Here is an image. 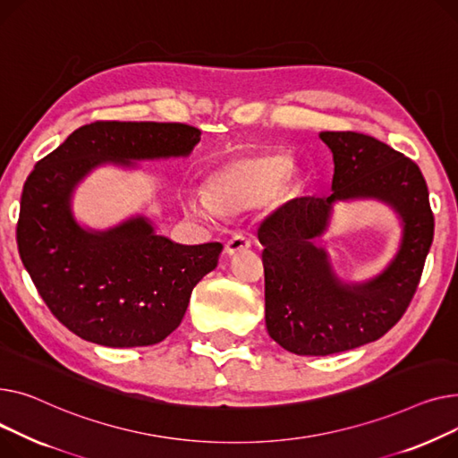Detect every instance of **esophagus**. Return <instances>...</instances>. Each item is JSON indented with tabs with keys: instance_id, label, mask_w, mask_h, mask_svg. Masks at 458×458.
<instances>
[{
	"instance_id": "34e87169",
	"label": "esophagus",
	"mask_w": 458,
	"mask_h": 458,
	"mask_svg": "<svg viewBox=\"0 0 458 458\" xmlns=\"http://www.w3.org/2000/svg\"><path fill=\"white\" fill-rule=\"evenodd\" d=\"M250 248H251V240H250L248 236H244V234H234L233 238L227 240L225 253H227L229 257H233V255H236V253H240V251H244V250H250Z\"/></svg>"
}]
</instances>
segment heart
<instances>
[{
	"label": "heart",
	"instance_id": "b5f03b06",
	"mask_svg": "<svg viewBox=\"0 0 458 458\" xmlns=\"http://www.w3.org/2000/svg\"><path fill=\"white\" fill-rule=\"evenodd\" d=\"M303 191L305 181L292 168V157L264 151L231 157L210 168L203 181V192H184L182 205L196 218L216 220L251 210L272 194L290 201L300 198Z\"/></svg>",
	"mask_w": 458,
	"mask_h": 458
}]
</instances>
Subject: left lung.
Wrapping results in <instances>:
<instances>
[{
  "mask_svg": "<svg viewBox=\"0 0 458 458\" xmlns=\"http://www.w3.org/2000/svg\"><path fill=\"white\" fill-rule=\"evenodd\" d=\"M333 194L288 203L259 229L266 329L295 355L326 357L379 340L405 314L433 244L435 218L420 168L385 142L353 131H326ZM377 200L395 214L396 255L364 282L342 280L318 238L340 202Z\"/></svg>",
  "mask_w": 458,
  "mask_h": 458,
  "instance_id": "obj_1",
  "label": "left lung"
}]
</instances>
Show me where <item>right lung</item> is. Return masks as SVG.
<instances>
[{"mask_svg":"<svg viewBox=\"0 0 458 458\" xmlns=\"http://www.w3.org/2000/svg\"><path fill=\"white\" fill-rule=\"evenodd\" d=\"M201 131L184 123L96 122L70 137L27 177L18 250L42 300L63 326L105 347H139L174 333L194 286L218 266L220 242L182 246L144 214L94 229L73 212L79 184L103 166L140 170L184 158Z\"/></svg>","mask_w":458,"mask_h":458,"instance_id":"right-lung-1","label":"right lung"}]
</instances>
